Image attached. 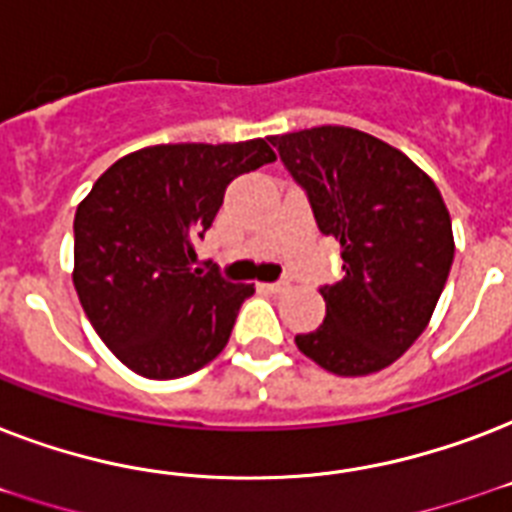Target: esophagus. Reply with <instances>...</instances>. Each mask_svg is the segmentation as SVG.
<instances>
[{"instance_id": "34e87169", "label": "esophagus", "mask_w": 512, "mask_h": 512, "mask_svg": "<svg viewBox=\"0 0 512 512\" xmlns=\"http://www.w3.org/2000/svg\"><path fill=\"white\" fill-rule=\"evenodd\" d=\"M263 289H268V292H287L289 289V281H273V284H263Z\"/></svg>"}]
</instances>
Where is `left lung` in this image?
<instances>
[{
    "label": "left lung",
    "mask_w": 512,
    "mask_h": 512,
    "mask_svg": "<svg viewBox=\"0 0 512 512\" xmlns=\"http://www.w3.org/2000/svg\"><path fill=\"white\" fill-rule=\"evenodd\" d=\"M303 185L321 233L340 241L342 276L321 287L327 316L300 353L340 377L390 366L425 332L454 260L441 191L398 148L353 127L268 138Z\"/></svg>",
    "instance_id": "obj_1"
}]
</instances>
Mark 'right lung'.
I'll return each mask as SVG.
<instances>
[{
    "instance_id": "obj_1",
    "label": "right lung",
    "mask_w": 512,
    "mask_h": 512,
    "mask_svg": "<svg viewBox=\"0 0 512 512\" xmlns=\"http://www.w3.org/2000/svg\"><path fill=\"white\" fill-rule=\"evenodd\" d=\"M271 162L263 138L148 146L111 164L76 207V295L127 369L175 380L220 356L255 287L199 276L196 239L233 177Z\"/></svg>"
}]
</instances>
